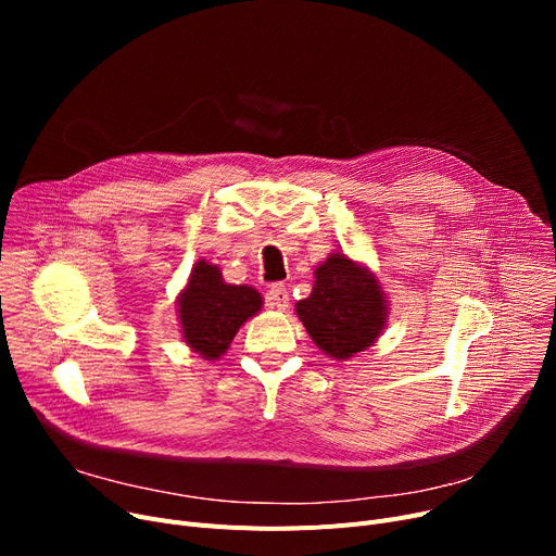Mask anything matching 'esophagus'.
Returning a JSON list of instances; mask_svg holds the SVG:
<instances>
[{"label": "esophagus", "instance_id": "34e87169", "mask_svg": "<svg viewBox=\"0 0 556 556\" xmlns=\"http://www.w3.org/2000/svg\"><path fill=\"white\" fill-rule=\"evenodd\" d=\"M288 290L283 283H275L270 290H268V304L277 311H286L288 308Z\"/></svg>", "mask_w": 556, "mask_h": 556}]
</instances>
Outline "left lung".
Returning a JSON list of instances; mask_svg holds the SVG:
<instances>
[{"instance_id": "left-lung-1", "label": "left lung", "mask_w": 556, "mask_h": 556, "mask_svg": "<svg viewBox=\"0 0 556 556\" xmlns=\"http://www.w3.org/2000/svg\"><path fill=\"white\" fill-rule=\"evenodd\" d=\"M313 342L346 361L376 342L388 323V298L361 263L333 252L315 268L313 293L295 306Z\"/></svg>"}]
</instances>
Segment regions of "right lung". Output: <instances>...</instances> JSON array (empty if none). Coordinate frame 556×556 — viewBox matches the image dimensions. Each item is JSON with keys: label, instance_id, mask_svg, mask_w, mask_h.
I'll return each mask as SVG.
<instances>
[{"label": "right lung", "instance_id": "1", "mask_svg": "<svg viewBox=\"0 0 556 556\" xmlns=\"http://www.w3.org/2000/svg\"><path fill=\"white\" fill-rule=\"evenodd\" d=\"M261 304L252 286L225 283L218 266L200 258L178 298L182 338L204 361H216Z\"/></svg>", "mask_w": 556, "mask_h": 556}]
</instances>
